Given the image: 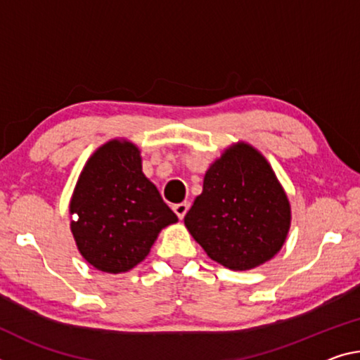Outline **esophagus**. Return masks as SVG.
I'll list each match as a JSON object with an SVG mask.
<instances>
[{
	"label": "esophagus",
	"instance_id": "1",
	"mask_svg": "<svg viewBox=\"0 0 360 360\" xmlns=\"http://www.w3.org/2000/svg\"><path fill=\"white\" fill-rule=\"evenodd\" d=\"M173 210H174V213L178 214V218H179V219H182V218H184V216H186L187 210H189V203H187V202L176 203L174 207H173Z\"/></svg>",
	"mask_w": 360,
	"mask_h": 360
}]
</instances>
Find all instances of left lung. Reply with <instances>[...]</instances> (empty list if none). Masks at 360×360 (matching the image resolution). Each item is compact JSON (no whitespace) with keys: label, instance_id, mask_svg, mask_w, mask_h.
Wrapping results in <instances>:
<instances>
[{"label":"left lung","instance_id":"left-lung-1","mask_svg":"<svg viewBox=\"0 0 360 360\" xmlns=\"http://www.w3.org/2000/svg\"><path fill=\"white\" fill-rule=\"evenodd\" d=\"M292 210L262 153L232 144L211 165L184 224L211 259L233 271L269 261L283 247Z\"/></svg>","mask_w":360,"mask_h":360}]
</instances>
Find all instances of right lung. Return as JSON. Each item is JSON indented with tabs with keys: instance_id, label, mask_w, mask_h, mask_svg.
Instances as JSON below:
<instances>
[{
	"instance_id": "right-lung-1",
	"label": "right lung",
	"mask_w": 360,
	"mask_h": 360,
	"mask_svg": "<svg viewBox=\"0 0 360 360\" xmlns=\"http://www.w3.org/2000/svg\"><path fill=\"white\" fill-rule=\"evenodd\" d=\"M78 252L102 272L133 269L178 216L142 173L141 150L127 139L101 146L84 165L70 200Z\"/></svg>"
}]
</instances>
